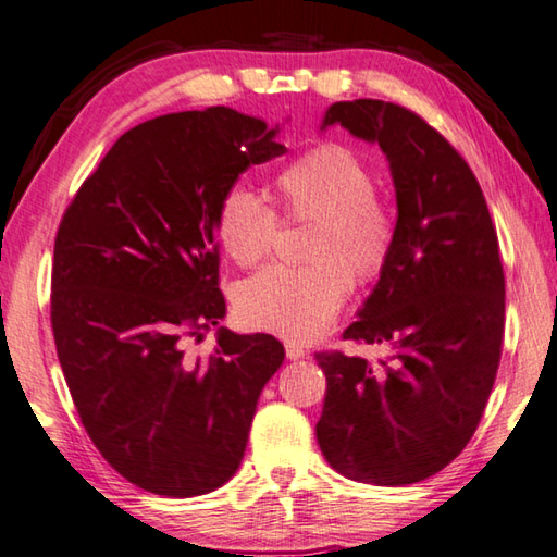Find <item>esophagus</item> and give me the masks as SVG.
<instances>
[{"label":"esophagus","instance_id":"esophagus-1","mask_svg":"<svg viewBox=\"0 0 557 557\" xmlns=\"http://www.w3.org/2000/svg\"><path fill=\"white\" fill-rule=\"evenodd\" d=\"M286 356L290 361H298V359H306L308 351H306V346L298 342H286Z\"/></svg>","mask_w":557,"mask_h":557}]
</instances>
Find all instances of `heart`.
<instances>
[{
  "label": "heart",
  "mask_w": 557,
  "mask_h": 557,
  "mask_svg": "<svg viewBox=\"0 0 557 557\" xmlns=\"http://www.w3.org/2000/svg\"><path fill=\"white\" fill-rule=\"evenodd\" d=\"M293 218H314L310 267H269L237 290L249 327L283 339H310L330 327L351 290V274L373 281L395 249V215L375 196V174L344 145H320L276 180ZM215 230L237 264L251 267L274 247L278 215L255 188L230 186L218 203Z\"/></svg>",
  "instance_id": "heart-1"
}]
</instances>
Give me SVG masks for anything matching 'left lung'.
I'll list each match as a JSON object with an SVG mask.
<instances>
[{
  "label": "left lung",
  "mask_w": 557,
  "mask_h": 557,
  "mask_svg": "<svg viewBox=\"0 0 557 557\" xmlns=\"http://www.w3.org/2000/svg\"><path fill=\"white\" fill-rule=\"evenodd\" d=\"M342 125L383 150L395 186V249L346 339L393 346L373 366L314 354L327 375L314 432L337 473L400 487L446 468L495 383L505 334V271L485 196L463 157L417 113L391 101H337Z\"/></svg>",
  "instance_id": "8db88e82"
}]
</instances>
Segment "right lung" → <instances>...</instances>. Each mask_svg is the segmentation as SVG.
Returning a JSON list of instances; mask_svg holds the SVG:
<instances>
[{
    "label": "right lung",
    "mask_w": 557,
    "mask_h": 557,
    "mask_svg": "<svg viewBox=\"0 0 557 557\" xmlns=\"http://www.w3.org/2000/svg\"><path fill=\"white\" fill-rule=\"evenodd\" d=\"M278 125L227 107L123 133L55 237L50 322L89 438L154 495L213 492L243 463L259 395L286 351L220 327L218 203L249 164L286 152ZM218 326L191 360L184 336Z\"/></svg>",
    "instance_id": "right-lung-1"
}]
</instances>
